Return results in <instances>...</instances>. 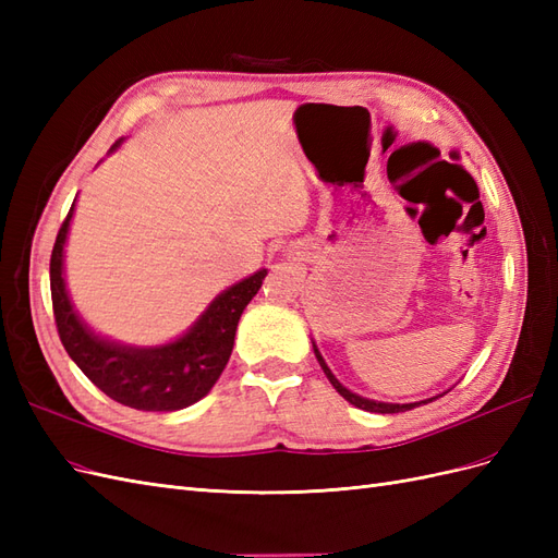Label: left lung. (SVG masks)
<instances>
[{"instance_id": "1", "label": "left lung", "mask_w": 558, "mask_h": 558, "mask_svg": "<svg viewBox=\"0 0 558 558\" xmlns=\"http://www.w3.org/2000/svg\"><path fill=\"white\" fill-rule=\"evenodd\" d=\"M312 344H314V342H312ZM314 353H316V359H318V365L324 367V373H326L328 381L335 386V391L340 393L344 400H349V402L353 404V408H359V410H365V412H377V414H398V412H408V410H414V408H418L421 402H433L435 398H440V396H435V398H428V400H421V402H408V404H398V402H379V400H367V398H363V396L351 393L347 386H342L340 381H337V377L330 373V367L326 365L324 356H320V351L316 349V344H314Z\"/></svg>"}]
</instances>
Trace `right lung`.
Masks as SVG:
<instances>
[{
  "label": "right lung",
  "instance_id": "1",
  "mask_svg": "<svg viewBox=\"0 0 558 558\" xmlns=\"http://www.w3.org/2000/svg\"><path fill=\"white\" fill-rule=\"evenodd\" d=\"M121 146L116 142L109 154ZM76 205V199H74ZM66 214L50 253V298L62 347L99 391L125 408L174 412L205 398L221 377L234 344L240 316L263 286L267 269H258L202 312L174 342L160 347H128L95 335L76 314L64 286V242L74 216Z\"/></svg>",
  "mask_w": 558,
  "mask_h": 558
}]
</instances>
